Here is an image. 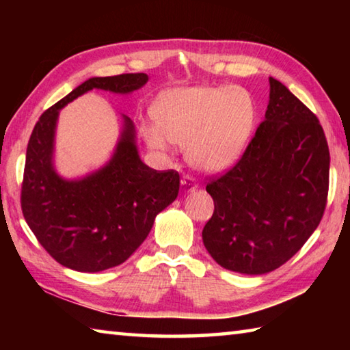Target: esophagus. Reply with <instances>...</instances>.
Masks as SVG:
<instances>
[{
	"label": "esophagus",
	"mask_w": 350,
	"mask_h": 350,
	"mask_svg": "<svg viewBox=\"0 0 350 350\" xmlns=\"http://www.w3.org/2000/svg\"><path fill=\"white\" fill-rule=\"evenodd\" d=\"M180 185H182L183 193H191V191H194V189L198 188V183H196V180H194L193 177H191V176H188V174L182 177Z\"/></svg>",
	"instance_id": "esophagus-1"
}]
</instances>
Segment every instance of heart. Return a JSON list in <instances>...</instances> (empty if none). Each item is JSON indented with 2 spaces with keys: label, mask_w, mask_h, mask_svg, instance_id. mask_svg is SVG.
I'll list each match as a JSON object with an SVG mask.
<instances>
[{
  "label": "heart",
  "mask_w": 350,
  "mask_h": 350,
  "mask_svg": "<svg viewBox=\"0 0 350 350\" xmlns=\"http://www.w3.org/2000/svg\"><path fill=\"white\" fill-rule=\"evenodd\" d=\"M154 123L140 134L152 150L185 146L187 161L204 173H221L239 161L256 123L252 94L234 86L174 88L151 106Z\"/></svg>",
  "instance_id": "1"
}]
</instances>
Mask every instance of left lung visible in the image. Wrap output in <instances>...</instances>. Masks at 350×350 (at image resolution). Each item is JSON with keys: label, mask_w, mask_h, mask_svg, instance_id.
Instances as JSON below:
<instances>
[{"label": "left lung", "mask_w": 350, "mask_h": 350, "mask_svg": "<svg viewBox=\"0 0 350 350\" xmlns=\"http://www.w3.org/2000/svg\"><path fill=\"white\" fill-rule=\"evenodd\" d=\"M269 81L265 118L241 161L206 185L215 213L204 245L221 267L244 275L287 262L317 230L329 191V146L317 116Z\"/></svg>", "instance_id": "1"}]
</instances>
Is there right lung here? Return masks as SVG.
Segmentation results:
<instances>
[{
    "instance_id": "right-lung-1",
    "label": "right lung",
    "mask_w": 350,
    "mask_h": 350,
    "mask_svg": "<svg viewBox=\"0 0 350 350\" xmlns=\"http://www.w3.org/2000/svg\"><path fill=\"white\" fill-rule=\"evenodd\" d=\"M148 75L92 77L43 112L29 139L21 208L44 250L68 269L96 273L131 256L151 232L154 219L179 193V173L156 171L139 156L133 120L123 116L116 150L103 167L64 179L54 165L60 109L88 91L131 94Z\"/></svg>"
}]
</instances>
